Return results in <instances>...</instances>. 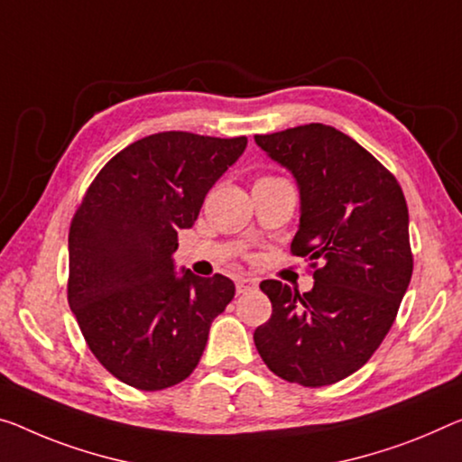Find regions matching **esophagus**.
<instances>
[{"label":"esophagus","instance_id":"esophagus-1","mask_svg":"<svg viewBox=\"0 0 462 462\" xmlns=\"http://www.w3.org/2000/svg\"><path fill=\"white\" fill-rule=\"evenodd\" d=\"M236 287H237V293H250V291L258 289V281L250 279V276H241V279H237Z\"/></svg>","mask_w":462,"mask_h":462}]
</instances>
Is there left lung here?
I'll list each match as a JSON object with an SVG mask.
<instances>
[{
	"label": "left lung",
	"mask_w": 462,
	"mask_h": 462,
	"mask_svg": "<svg viewBox=\"0 0 462 462\" xmlns=\"http://www.w3.org/2000/svg\"><path fill=\"white\" fill-rule=\"evenodd\" d=\"M255 144L295 177L301 215L291 252L314 268L303 295L260 282L273 316L255 328V349L282 380L335 384L367 364L409 287L407 200L396 177L332 125L258 134Z\"/></svg>",
	"instance_id": "left-lung-1"
}]
</instances>
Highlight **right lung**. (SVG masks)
<instances>
[{"instance_id": "add662e5", "label": "right lung", "mask_w": 462, "mask_h": 462, "mask_svg": "<svg viewBox=\"0 0 462 462\" xmlns=\"http://www.w3.org/2000/svg\"><path fill=\"white\" fill-rule=\"evenodd\" d=\"M245 146V136L152 134L117 152L84 194L69 225L68 303L92 355L124 384L186 380L236 295L223 274H177L173 252Z\"/></svg>"}]
</instances>
